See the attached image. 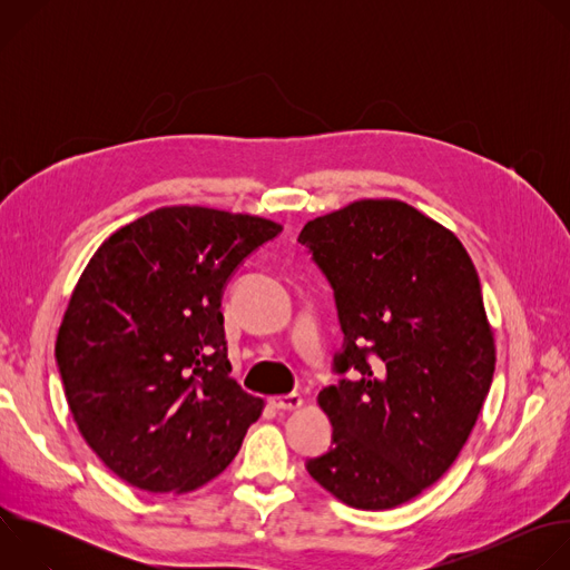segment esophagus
Instances as JSON below:
<instances>
[{
  "mask_svg": "<svg viewBox=\"0 0 570 570\" xmlns=\"http://www.w3.org/2000/svg\"><path fill=\"white\" fill-rule=\"evenodd\" d=\"M271 403H273V409H277V411H295V409H299V405H302V396L291 392V394L273 396Z\"/></svg>",
  "mask_w": 570,
  "mask_h": 570,
  "instance_id": "1",
  "label": "esophagus"
}]
</instances>
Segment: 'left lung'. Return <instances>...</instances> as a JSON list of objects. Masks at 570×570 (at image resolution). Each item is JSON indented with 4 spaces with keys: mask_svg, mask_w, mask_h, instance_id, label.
<instances>
[{
    "mask_svg": "<svg viewBox=\"0 0 570 570\" xmlns=\"http://www.w3.org/2000/svg\"><path fill=\"white\" fill-rule=\"evenodd\" d=\"M334 288L343 347L320 409L332 446L306 460L356 510H390L462 451L494 376V338L462 243L399 200H358L297 238Z\"/></svg>",
    "mask_w": 570,
    "mask_h": 570,
    "instance_id": "left-lung-1",
    "label": "left lung"
}]
</instances>
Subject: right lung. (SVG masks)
Here are the masks:
<instances>
[{
	"label": "right lung",
	"mask_w": 570,
	"mask_h": 570,
	"mask_svg": "<svg viewBox=\"0 0 570 570\" xmlns=\"http://www.w3.org/2000/svg\"><path fill=\"white\" fill-rule=\"evenodd\" d=\"M282 225L161 207L115 232L80 275L56 363L80 435L121 480L191 492L238 453L264 401L229 376L220 299Z\"/></svg>",
	"instance_id": "right-lung-1"
}]
</instances>
